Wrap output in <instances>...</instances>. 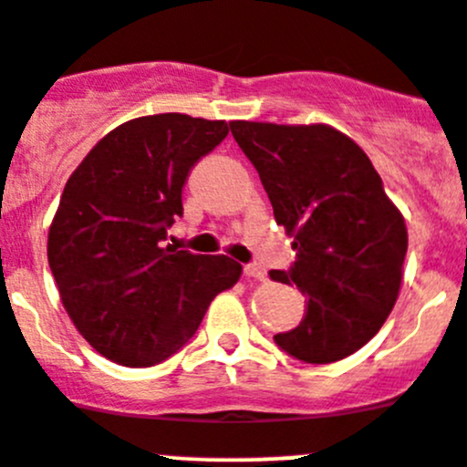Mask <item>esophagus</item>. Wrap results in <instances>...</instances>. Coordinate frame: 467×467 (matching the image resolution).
<instances>
[{"mask_svg":"<svg viewBox=\"0 0 467 467\" xmlns=\"http://www.w3.org/2000/svg\"><path fill=\"white\" fill-rule=\"evenodd\" d=\"M244 276L255 278V281H265V278H267V272H265L263 265H244Z\"/></svg>","mask_w":467,"mask_h":467,"instance_id":"34e87169","label":"esophagus"}]
</instances>
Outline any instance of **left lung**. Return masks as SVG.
<instances>
[{
    "label": "left lung",
    "instance_id": "1",
    "mask_svg": "<svg viewBox=\"0 0 467 467\" xmlns=\"http://www.w3.org/2000/svg\"><path fill=\"white\" fill-rule=\"evenodd\" d=\"M255 165L274 219L295 239L272 281L306 295V316L274 337L306 364H332L371 341L399 299L408 228L355 140L327 124L230 121Z\"/></svg>",
    "mask_w": 467,
    "mask_h": 467
}]
</instances>
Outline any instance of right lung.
Returning <instances> with one entry per match:
<instances>
[{
	"label": "right lung",
	"instance_id": "1",
	"mask_svg": "<svg viewBox=\"0 0 467 467\" xmlns=\"http://www.w3.org/2000/svg\"><path fill=\"white\" fill-rule=\"evenodd\" d=\"M228 135L223 119L163 112L103 135L64 186L47 233V263L64 308L96 352L154 366L195 334L242 265L163 246L200 156Z\"/></svg>",
	"mask_w": 467,
	"mask_h": 467
}]
</instances>
